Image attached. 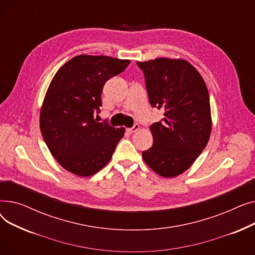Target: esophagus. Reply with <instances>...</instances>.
Wrapping results in <instances>:
<instances>
[{
	"label": "esophagus",
	"instance_id": "1",
	"mask_svg": "<svg viewBox=\"0 0 255 255\" xmlns=\"http://www.w3.org/2000/svg\"><path fill=\"white\" fill-rule=\"evenodd\" d=\"M138 129H139V125H138V124H135L134 126L131 127V128H127V129H126V131L129 133V134H132V133L136 132Z\"/></svg>",
	"mask_w": 255,
	"mask_h": 255
}]
</instances>
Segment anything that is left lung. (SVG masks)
<instances>
[{
    "label": "left lung",
    "instance_id": "left-lung-1",
    "mask_svg": "<svg viewBox=\"0 0 255 255\" xmlns=\"http://www.w3.org/2000/svg\"><path fill=\"white\" fill-rule=\"evenodd\" d=\"M144 74L150 104L164 111L151 125L153 144L143 161L164 178L188 169L203 152L212 130L210 97L202 75L182 59L137 62Z\"/></svg>",
    "mask_w": 255,
    "mask_h": 255
}]
</instances>
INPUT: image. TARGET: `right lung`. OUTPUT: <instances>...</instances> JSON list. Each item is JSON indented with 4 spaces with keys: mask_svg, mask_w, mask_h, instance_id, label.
<instances>
[{
    "mask_svg": "<svg viewBox=\"0 0 255 255\" xmlns=\"http://www.w3.org/2000/svg\"><path fill=\"white\" fill-rule=\"evenodd\" d=\"M129 60L80 55L53 76L40 111V130L48 150L66 170L95 175L110 162L125 128L99 123L104 84L123 72Z\"/></svg>",
    "mask_w": 255,
    "mask_h": 255,
    "instance_id": "add662e5",
    "label": "right lung"
}]
</instances>
